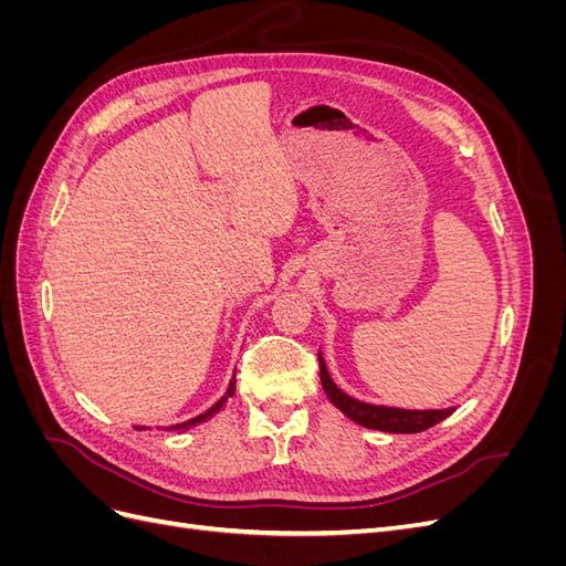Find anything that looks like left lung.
<instances>
[{
    "label": "left lung",
    "instance_id": "8db88e82",
    "mask_svg": "<svg viewBox=\"0 0 566 566\" xmlns=\"http://www.w3.org/2000/svg\"><path fill=\"white\" fill-rule=\"evenodd\" d=\"M318 368H321V385L328 399L354 422L368 427V430H382V432H397V434H416L422 430H430L432 424L441 422L453 413V408L447 410H403V408H387V406H370L358 399H352L349 394L342 391L328 375L323 356L318 354Z\"/></svg>",
    "mask_w": 566,
    "mask_h": 566
}]
</instances>
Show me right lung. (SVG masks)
Segmentation results:
<instances>
[{"mask_svg": "<svg viewBox=\"0 0 566 566\" xmlns=\"http://www.w3.org/2000/svg\"><path fill=\"white\" fill-rule=\"evenodd\" d=\"M233 391H235V375H233V378H231V385H229V389H227L224 397H221V399H219V401H217L212 408H208V410H205L202 416H198V418H193V420H186V422H181V424H172V427H167V430H188V427H196L198 422L210 420L214 413H219L221 406L227 403V399H229V397H233ZM139 430H144V427H139Z\"/></svg>", "mask_w": 566, "mask_h": 566, "instance_id": "obj_1", "label": "right lung"}]
</instances>
